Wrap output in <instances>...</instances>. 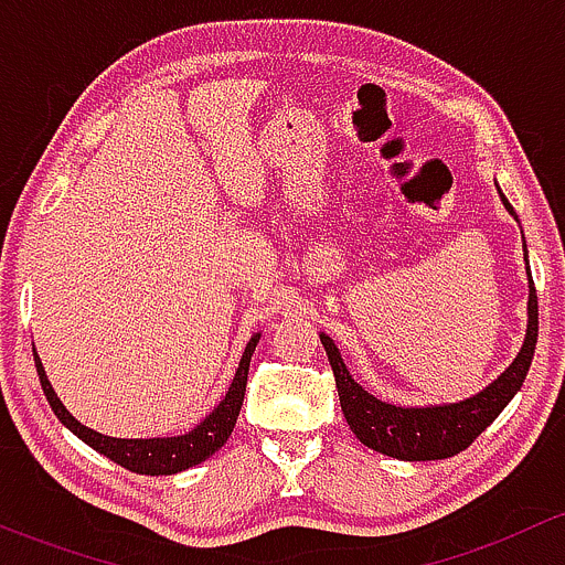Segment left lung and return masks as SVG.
<instances>
[{
  "mask_svg": "<svg viewBox=\"0 0 565 565\" xmlns=\"http://www.w3.org/2000/svg\"><path fill=\"white\" fill-rule=\"evenodd\" d=\"M498 193L503 207L516 218L514 207H511V202L503 196L500 188ZM522 248H525L527 262V246ZM527 287V330L522 350L516 352L511 366L498 380H492L487 388L478 391L470 398H461V402L424 404V407H402V404L383 402V398L372 396L363 385L355 383L333 339L328 333H319V341H322L324 352H328L330 369L335 374L341 413H344L347 424L355 431L358 440L372 448V451L402 461L448 459L454 454L465 451L503 413L505 404L516 396V391L522 388L527 377L530 361H533L535 352V339H539V298H535L533 278H530V262Z\"/></svg>",
  "mask_w": 565,
  "mask_h": 565,
  "instance_id": "8db88e82",
  "label": "left lung"
}]
</instances>
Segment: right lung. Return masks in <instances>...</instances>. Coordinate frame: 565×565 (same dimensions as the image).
Returning a JSON list of instances; mask_svg holds the SVG:
<instances>
[{
	"instance_id": "1",
	"label": "right lung",
	"mask_w": 565,
	"mask_h": 565,
	"mask_svg": "<svg viewBox=\"0 0 565 565\" xmlns=\"http://www.w3.org/2000/svg\"><path fill=\"white\" fill-rule=\"evenodd\" d=\"M259 335L262 333H254L248 339L246 352H243L241 366H237L230 391H226V396L215 404L213 413L204 415L202 424H196L191 431H185V435L147 437V440H141V437L125 440V437L100 435V431L89 429V426H84L82 420L73 418V415L65 409V404L60 402V396H56L54 388H51L43 363H40L35 352V344H32V352H35L38 377H40V385H43L45 398H49L51 409H54L56 418H60L62 424L78 437V440H84L89 448L104 454L106 459L117 461V465L125 467V470L139 472V476H174V472H182L188 470V467L199 465V461L210 459L226 440H230L232 429H235L237 424V415H241L243 396H246L250 355H254L256 344H259Z\"/></svg>"
}]
</instances>
